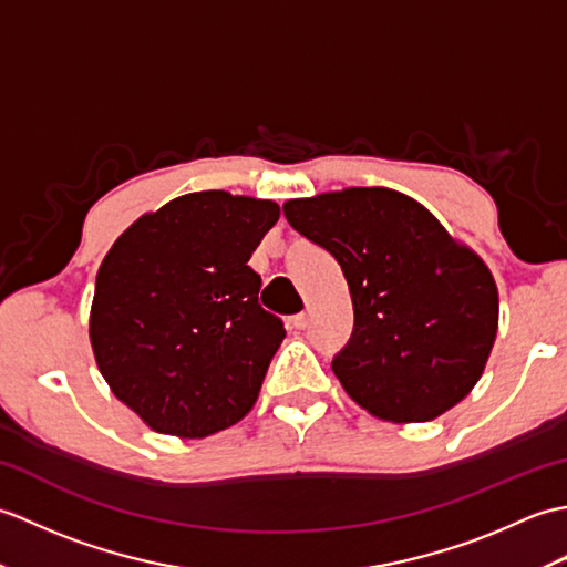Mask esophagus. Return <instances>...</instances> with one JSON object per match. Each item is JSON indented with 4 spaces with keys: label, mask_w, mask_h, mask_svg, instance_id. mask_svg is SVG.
Here are the masks:
<instances>
[{
    "label": "esophagus",
    "mask_w": 567,
    "mask_h": 567,
    "mask_svg": "<svg viewBox=\"0 0 567 567\" xmlns=\"http://www.w3.org/2000/svg\"><path fill=\"white\" fill-rule=\"evenodd\" d=\"M290 329L292 331H302V329H307V323H309V319H307V315H295V317H290Z\"/></svg>",
    "instance_id": "obj_1"
}]
</instances>
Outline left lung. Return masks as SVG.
I'll use <instances>...</instances> for the list:
<instances>
[{
	"label": "left lung",
	"instance_id": "left-lung-1",
	"mask_svg": "<svg viewBox=\"0 0 567 567\" xmlns=\"http://www.w3.org/2000/svg\"><path fill=\"white\" fill-rule=\"evenodd\" d=\"M282 212L343 270L355 321L331 368L360 406L431 421L475 388L497 336V285L436 216L388 187L290 199Z\"/></svg>",
	"mask_w": 567,
	"mask_h": 567
}]
</instances>
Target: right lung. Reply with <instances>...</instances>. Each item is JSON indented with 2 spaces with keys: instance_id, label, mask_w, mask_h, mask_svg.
<instances>
[{
  "instance_id": "add662e5",
  "label": "right lung",
  "mask_w": 567,
  "mask_h": 567,
  "mask_svg": "<svg viewBox=\"0 0 567 567\" xmlns=\"http://www.w3.org/2000/svg\"><path fill=\"white\" fill-rule=\"evenodd\" d=\"M280 219L209 189L167 202L100 265L90 341L112 392L158 433L204 439L244 419L285 339L248 260Z\"/></svg>"
}]
</instances>
